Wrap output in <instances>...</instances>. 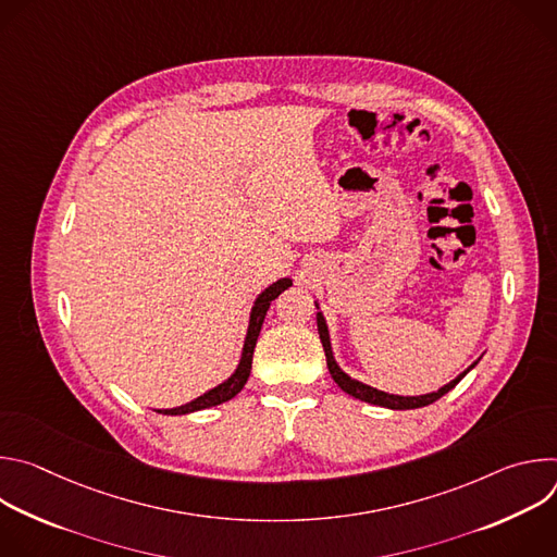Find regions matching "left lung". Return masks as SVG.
Returning a JSON list of instances; mask_svg holds the SVG:
<instances>
[{"mask_svg":"<svg viewBox=\"0 0 557 557\" xmlns=\"http://www.w3.org/2000/svg\"><path fill=\"white\" fill-rule=\"evenodd\" d=\"M314 308H317V331H320V339H322V346H324V352H326V363H329V370H331V376L335 379V383L348 392L350 396H355V399L359 401H366V404H372V406H381V408H387V410H414V408H425L430 404H434L436 399H441L443 394H447L471 368H475V363L481 361V357L475 359L467 370H462L456 379H451L449 383H445L443 387H438L436 392H428V394H419V396H404V394H389V392H383L379 387H372L355 376H350L346 370H342V366L337 363L335 359V352H333V344H331V331H329V324H326V317L320 308V301L314 299Z\"/></svg>","mask_w":557,"mask_h":557,"instance_id":"obj_1","label":"left lung"}]
</instances>
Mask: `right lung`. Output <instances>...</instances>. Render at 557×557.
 Wrapping results in <instances>:
<instances>
[{"label":"right lung","mask_w":557,"mask_h":557,"mask_svg":"<svg viewBox=\"0 0 557 557\" xmlns=\"http://www.w3.org/2000/svg\"><path fill=\"white\" fill-rule=\"evenodd\" d=\"M293 286V280L290 277H280L277 282H273L271 286H267L253 301L251 306V312H249V329H247V337H245V346H243V355H240V361H237L233 374L228 379H224L222 383H218L215 387L207 389L205 394L196 396L194 401L185 404V406H178V408H168V410H156L158 414H168V417H178V414H191V412H198V410H207V408H213V406H220L228 399H233V396L240 392L251 374V363H253V350H256V344H258V335L262 331V324H264V317H267V310L271 306V301L275 297H280L286 288Z\"/></svg>","instance_id":"obj_1"}]
</instances>
